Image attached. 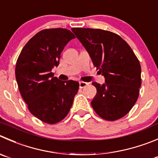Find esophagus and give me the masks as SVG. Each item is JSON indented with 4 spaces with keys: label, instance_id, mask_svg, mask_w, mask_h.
Here are the masks:
<instances>
[{
    "label": "esophagus",
    "instance_id": "1",
    "mask_svg": "<svg viewBox=\"0 0 158 158\" xmlns=\"http://www.w3.org/2000/svg\"><path fill=\"white\" fill-rule=\"evenodd\" d=\"M87 85H88V82H79V87H80V88H84V87L86 86Z\"/></svg>",
    "mask_w": 158,
    "mask_h": 158
}]
</instances>
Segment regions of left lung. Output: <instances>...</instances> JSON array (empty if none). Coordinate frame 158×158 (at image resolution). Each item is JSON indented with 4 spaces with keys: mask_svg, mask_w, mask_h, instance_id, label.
Segmentation results:
<instances>
[{
    "mask_svg": "<svg viewBox=\"0 0 158 158\" xmlns=\"http://www.w3.org/2000/svg\"><path fill=\"white\" fill-rule=\"evenodd\" d=\"M105 78L102 85L93 82L96 95L93 110L104 120L113 121L129 113L137 100L141 68L132 48L120 36L102 29L72 28Z\"/></svg>",
    "mask_w": 158,
    "mask_h": 158,
    "instance_id": "obj_1",
    "label": "left lung"
}]
</instances>
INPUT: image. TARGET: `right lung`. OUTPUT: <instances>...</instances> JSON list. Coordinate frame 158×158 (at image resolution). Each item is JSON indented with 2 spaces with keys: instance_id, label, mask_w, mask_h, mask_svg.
Wrapping results in <instances>:
<instances>
[{
  "instance_id": "obj_1",
  "label": "right lung",
  "mask_w": 158,
  "mask_h": 158,
  "mask_svg": "<svg viewBox=\"0 0 158 158\" xmlns=\"http://www.w3.org/2000/svg\"><path fill=\"white\" fill-rule=\"evenodd\" d=\"M75 35L65 28L45 29L32 37L21 50L15 67L18 89L28 110L49 124L63 120L79 90L76 81H61L52 70Z\"/></svg>"
}]
</instances>
